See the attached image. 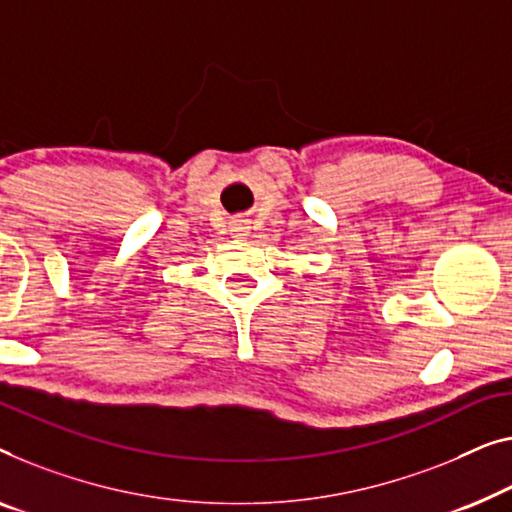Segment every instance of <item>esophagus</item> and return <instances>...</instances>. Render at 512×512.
Returning <instances> with one entry per match:
<instances>
[{"mask_svg":"<svg viewBox=\"0 0 512 512\" xmlns=\"http://www.w3.org/2000/svg\"><path fill=\"white\" fill-rule=\"evenodd\" d=\"M233 235H235V238H244V235H247V224H242V221H235Z\"/></svg>","mask_w":512,"mask_h":512,"instance_id":"1","label":"esophagus"}]
</instances>
